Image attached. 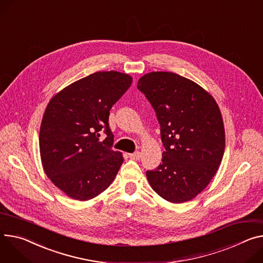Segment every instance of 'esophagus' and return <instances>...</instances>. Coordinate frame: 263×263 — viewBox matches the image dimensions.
I'll list each match as a JSON object with an SVG mask.
<instances>
[{
	"mask_svg": "<svg viewBox=\"0 0 263 263\" xmlns=\"http://www.w3.org/2000/svg\"><path fill=\"white\" fill-rule=\"evenodd\" d=\"M129 156H130V158H132V159L138 160V159L141 157V153H140V152H134V153H132V154H129Z\"/></svg>",
	"mask_w": 263,
	"mask_h": 263,
	"instance_id": "34e87169",
	"label": "esophagus"
}]
</instances>
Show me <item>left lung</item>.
Segmentation results:
<instances>
[{"label": "left lung", "mask_w": 263, "mask_h": 263, "mask_svg": "<svg viewBox=\"0 0 263 263\" xmlns=\"http://www.w3.org/2000/svg\"><path fill=\"white\" fill-rule=\"evenodd\" d=\"M137 88L155 110L164 151L147 171L155 192L173 203L196 197L216 174L226 146L217 103L202 87L173 72H150Z\"/></svg>", "instance_id": "1"}]
</instances>
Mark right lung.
<instances>
[{
    "instance_id": "right-lung-1",
    "label": "right lung",
    "mask_w": 263,
    "mask_h": 263,
    "mask_svg": "<svg viewBox=\"0 0 263 263\" xmlns=\"http://www.w3.org/2000/svg\"><path fill=\"white\" fill-rule=\"evenodd\" d=\"M131 84L128 74L100 71L67 86L47 105L39 136L42 164L68 197L92 199L114 180L124 157L112 150L109 114Z\"/></svg>"
}]
</instances>
